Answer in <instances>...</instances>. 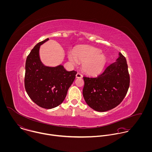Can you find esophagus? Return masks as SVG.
I'll return each mask as SVG.
<instances>
[{"instance_id":"34e87169","label":"esophagus","mask_w":152,"mask_h":152,"mask_svg":"<svg viewBox=\"0 0 152 152\" xmlns=\"http://www.w3.org/2000/svg\"><path fill=\"white\" fill-rule=\"evenodd\" d=\"M82 77H83V75H82V74L81 73H80V72H77V73L76 78H82Z\"/></svg>"}]
</instances>
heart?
Returning <instances> with one entry per match:
<instances>
[{
	"label": "heart",
	"mask_w": 152,
	"mask_h": 152,
	"mask_svg": "<svg viewBox=\"0 0 152 152\" xmlns=\"http://www.w3.org/2000/svg\"><path fill=\"white\" fill-rule=\"evenodd\" d=\"M102 51L91 46H80L69 53V60L74 63L77 61L83 63V70L90 75L100 74L107 63L106 57L101 54Z\"/></svg>",
	"instance_id": "b5f03b06"
}]
</instances>
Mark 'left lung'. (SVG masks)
<instances>
[{"instance_id": "8db88e82", "label": "left lung", "mask_w": 152, "mask_h": 152, "mask_svg": "<svg viewBox=\"0 0 152 152\" xmlns=\"http://www.w3.org/2000/svg\"><path fill=\"white\" fill-rule=\"evenodd\" d=\"M83 78L84 99L90 108L98 112H105L119 105L130 84L126 60L121 53L116 61L107 66L102 74Z\"/></svg>"}]
</instances>
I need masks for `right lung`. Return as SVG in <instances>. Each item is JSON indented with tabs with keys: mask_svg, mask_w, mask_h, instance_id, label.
<instances>
[{
	"mask_svg": "<svg viewBox=\"0 0 152 152\" xmlns=\"http://www.w3.org/2000/svg\"><path fill=\"white\" fill-rule=\"evenodd\" d=\"M48 38L37 44L28 55L25 65L24 87L30 99L38 106L54 108L64 100L77 71H67L62 65L45 66L40 60V45Z\"/></svg>",
	"mask_w": 152,
	"mask_h": 152,
	"instance_id": "add662e5",
	"label": "right lung"
}]
</instances>
